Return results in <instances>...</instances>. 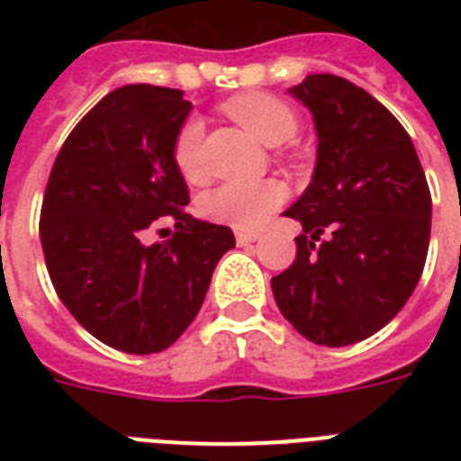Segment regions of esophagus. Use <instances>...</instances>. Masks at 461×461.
<instances>
[{"mask_svg":"<svg viewBox=\"0 0 461 461\" xmlns=\"http://www.w3.org/2000/svg\"><path fill=\"white\" fill-rule=\"evenodd\" d=\"M258 234H253V231H237V244L239 246H249L253 241H258Z\"/></svg>","mask_w":461,"mask_h":461,"instance_id":"34e87169","label":"esophagus"}]
</instances>
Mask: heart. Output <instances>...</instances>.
<instances>
[{"instance_id":"obj_1","label":"heart","mask_w":461,"mask_h":461,"mask_svg":"<svg viewBox=\"0 0 461 461\" xmlns=\"http://www.w3.org/2000/svg\"><path fill=\"white\" fill-rule=\"evenodd\" d=\"M224 112L270 148L292 143L299 133V114L294 107L270 93H244L231 97L224 104ZM201 140L203 124L198 119H186L174 139V165L188 181H198L203 176ZM282 201H285V188L275 181H258V184L230 181L203 195L201 208L215 222L251 231L266 224L267 217L280 208Z\"/></svg>"}]
</instances>
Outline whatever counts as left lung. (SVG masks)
I'll return each mask as SVG.
<instances>
[{"instance_id": "left-lung-1", "label": "left lung", "mask_w": 461, "mask_h": 461, "mask_svg": "<svg viewBox=\"0 0 461 461\" xmlns=\"http://www.w3.org/2000/svg\"><path fill=\"white\" fill-rule=\"evenodd\" d=\"M289 93L313 114L318 162L285 212L303 227L296 258L270 285L299 335L347 347L385 328L419 285L430 241L429 181L404 126L364 88L311 74Z\"/></svg>"}]
</instances>
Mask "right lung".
<instances>
[{"label":"right lung","mask_w":461,"mask_h":461,"mask_svg":"<svg viewBox=\"0 0 461 461\" xmlns=\"http://www.w3.org/2000/svg\"><path fill=\"white\" fill-rule=\"evenodd\" d=\"M188 112L184 90H112L68 133L47 179L40 241L50 280L90 335L126 354L176 342L234 246L230 227L186 212L172 148ZM162 221L173 237L146 245Z\"/></svg>","instance_id":"add662e5"}]
</instances>
